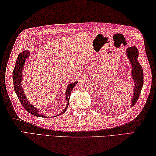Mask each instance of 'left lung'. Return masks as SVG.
Listing matches in <instances>:
<instances>
[{
    "label": "left lung",
    "instance_id": "1",
    "mask_svg": "<svg viewBox=\"0 0 156 156\" xmlns=\"http://www.w3.org/2000/svg\"><path fill=\"white\" fill-rule=\"evenodd\" d=\"M126 55L129 60L131 66H132V80L134 83V86H133V94L132 99L131 100V108L136 104V101H138L139 96H140L142 88L143 86V68L140 64L138 62V50L136 46H131L128 47L126 51Z\"/></svg>",
    "mask_w": 156,
    "mask_h": 156
}]
</instances>
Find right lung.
<instances>
[{"label":"right lung","mask_w":156,"mask_h":156,"mask_svg":"<svg viewBox=\"0 0 156 156\" xmlns=\"http://www.w3.org/2000/svg\"><path fill=\"white\" fill-rule=\"evenodd\" d=\"M29 51L28 50H24L20 53H19L18 58L16 59V65L14 67V69L13 71L12 77H13V88H14V90L16 92V94L17 95L19 101H20L22 105L23 108L29 112L32 115L37 116V117H43V118H48V116L46 115H43L42 114L39 113V110L38 109L34 107L31 103H30L28 99H27L25 93H24L23 84H22V81H23V73L24 70V66L25 64L26 60L28 59L29 56ZM77 81H75L73 83H70L68 85L66 88V100L67 101L66 106L63 112H62L61 114H58L56 116L61 115L62 114L64 113L66 111V109L69 104V99H70V95L71 92H72L73 89L74 88L76 84H77Z\"/></svg>","instance_id":"obj_1"}]
</instances>
